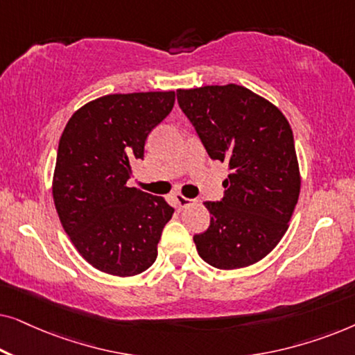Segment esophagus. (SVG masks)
<instances>
[{
  "label": "esophagus",
  "instance_id": "obj_1",
  "mask_svg": "<svg viewBox=\"0 0 355 355\" xmlns=\"http://www.w3.org/2000/svg\"><path fill=\"white\" fill-rule=\"evenodd\" d=\"M176 202H178V205L181 207V208H186V207L191 205L193 200H191V198H187V197H184V196H176Z\"/></svg>",
  "mask_w": 355,
  "mask_h": 355
}]
</instances>
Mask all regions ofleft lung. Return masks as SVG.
I'll list each match as a JSON object with an SVG mask.
<instances>
[{
  "instance_id": "obj_1",
  "label": "left lung",
  "mask_w": 355,
  "mask_h": 355,
  "mask_svg": "<svg viewBox=\"0 0 355 355\" xmlns=\"http://www.w3.org/2000/svg\"><path fill=\"white\" fill-rule=\"evenodd\" d=\"M178 103L208 157L230 169L221 200L205 202L211 220L193 236L198 255L220 270L257 263L288 231L299 198L293 129L275 105L236 84L178 90Z\"/></svg>"
}]
</instances>
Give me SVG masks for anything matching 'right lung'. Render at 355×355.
Segmentation results:
<instances>
[{"mask_svg": "<svg viewBox=\"0 0 355 355\" xmlns=\"http://www.w3.org/2000/svg\"><path fill=\"white\" fill-rule=\"evenodd\" d=\"M174 92L114 94L67 121L56 155L53 198L61 225L96 270L134 276L153 265L174 208L129 187L148 134L171 113Z\"/></svg>", "mask_w": 355, "mask_h": 355, "instance_id": "obj_1", "label": "right lung"}]
</instances>
